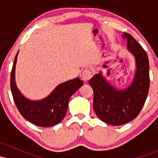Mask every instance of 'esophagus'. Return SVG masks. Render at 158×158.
<instances>
[{"label":"esophagus","mask_w":158,"mask_h":158,"mask_svg":"<svg viewBox=\"0 0 158 158\" xmlns=\"http://www.w3.org/2000/svg\"><path fill=\"white\" fill-rule=\"evenodd\" d=\"M92 78V73L90 72V70L89 69H85L82 72V79L84 82H88L89 79Z\"/></svg>","instance_id":"obj_1"}]
</instances>
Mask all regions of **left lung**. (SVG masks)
Wrapping results in <instances>:
<instances>
[{
  "mask_svg": "<svg viewBox=\"0 0 158 158\" xmlns=\"http://www.w3.org/2000/svg\"><path fill=\"white\" fill-rule=\"evenodd\" d=\"M127 48L135 60V75L128 86L117 89L102 72L89 81L94 92L95 114L108 125H122L139 114L147 98L150 85L149 60L145 50L129 33H124Z\"/></svg>",
  "mask_w": 158,
  "mask_h": 158,
  "instance_id": "8db88e82",
  "label": "left lung"
}]
</instances>
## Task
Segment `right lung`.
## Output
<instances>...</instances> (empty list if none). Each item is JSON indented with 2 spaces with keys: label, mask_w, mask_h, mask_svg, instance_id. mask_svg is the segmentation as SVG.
I'll return each mask as SVG.
<instances>
[{
  "label": "right lung",
  "mask_w": 158,
  "mask_h": 158,
  "mask_svg": "<svg viewBox=\"0 0 158 158\" xmlns=\"http://www.w3.org/2000/svg\"><path fill=\"white\" fill-rule=\"evenodd\" d=\"M17 52L10 75V89L17 109L25 119L40 127H52L60 123L66 114L69 98L83 85L79 78H75L57 85L46 98L30 100L20 92L15 82Z\"/></svg>",
  "instance_id": "add662e5"
}]
</instances>
